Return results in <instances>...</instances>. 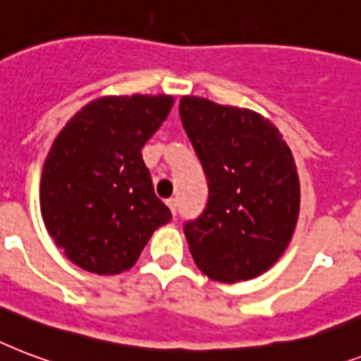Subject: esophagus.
I'll list each match as a JSON object with an SVG mask.
<instances>
[{
  "label": "esophagus",
  "instance_id": "1",
  "mask_svg": "<svg viewBox=\"0 0 361 361\" xmlns=\"http://www.w3.org/2000/svg\"><path fill=\"white\" fill-rule=\"evenodd\" d=\"M167 207L171 209L173 216H175V214H177V209H178V201L175 200V197H171V200H167Z\"/></svg>",
  "mask_w": 361,
  "mask_h": 361
}]
</instances>
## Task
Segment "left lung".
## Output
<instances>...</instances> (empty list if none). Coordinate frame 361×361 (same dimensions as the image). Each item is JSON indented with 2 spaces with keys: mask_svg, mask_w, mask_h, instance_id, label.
<instances>
[{
  "mask_svg": "<svg viewBox=\"0 0 361 361\" xmlns=\"http://www.w3.org/2000/svg\"><path fill=\"white\" fill-rule=\"evenodd\" d=\"M178 114L209 186L205 209L184 222L194 262L220 282L262 275L284 252L300 214L292 152L269 120L247 109L186 96Z\"/></svg>",
  "mask_w": 361,
  "mask_h": 361,
  "instance_id": "1",
  "label": "left lung"
}]
</instances>
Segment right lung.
Returning a JSON list of instances; mask_svg holds the SVG:
<instances>
[{"mask_svg": "<svg viewBox=\"0 0 361 361\" xmlns=\"http://www.w3.org/2000/svg\"><path fill=\"white\" fill-rule=\"evenodd\" d=\"M171 107L169 96L102 97L56 137L41 175V214L82 269H130L154 230L171 220L141 154Z\"/></svg>", "mask_w": 361, "mask_h": 361, "instance_id": "obj_1", "label": "right lung"}]
</instances>
